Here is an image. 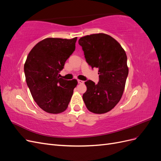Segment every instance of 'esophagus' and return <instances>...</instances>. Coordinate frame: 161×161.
<instances>
[{
  "label": "esophagus",
  "instance_id": "34e87169",
  "mask_svg": "<svg viewBox=\"0 0 161 161\" xmlns=\"http://www.w3.org/2000/svg\"><path fill=\"white\" fill-rule=\"evenodd\" d=\"M78 83H79V84H83L84 81L81 80H78Z\"/></svg>",
  "mask_w": 161,
  "mask_h": 161
}]
</instances>
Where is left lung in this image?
<instances>
[{"label": "left lung", "mask_w": 161, "mask_h": 161, "mask_svg": "<svg viewBox=\"0 0 161 161\" xmlns=\"http://www.w3.org/2000/svg\"><path fill=\"white\" fill-rule=\"evenodd\" d=\"M86 62L97 68V84L86 80L82 99L86 108L95 114H105L113 109L121 98L128 75L127 56L119 43L105 33L92 34L79 39Z\"/></svg>", "instance_id": "1"}]
</instances>
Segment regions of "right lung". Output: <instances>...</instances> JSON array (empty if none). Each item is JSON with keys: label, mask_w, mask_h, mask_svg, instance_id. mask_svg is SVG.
<instances>
[{"label": "right lung", "mask_w": 161, "mask_h": 161, "mask_svg": "<svg viewBox=\"0 0 161 161\" xmlns=\"http://www.w3.org/2000/svg\"><path fill=\"white\" fill-rule=\"evenodd\" d=\"M77 37L71 40L46 38L29 53L24 65L27 85L41 109L60 114L69 105L77 80L60 78L65 62L75 50Z\"/></svg>", "instance_id": "add662e5"}]
</instances>
